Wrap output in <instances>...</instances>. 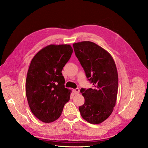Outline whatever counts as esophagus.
<instances>
[{
  "mask_svg": "<svg viewBox=\"0 0 148 148\" xmlns=\"http://www.w3.org/2000/svg\"><path fill=\"white\" fill-rule=\"evenodd\" d=\"M79 92H80V90H79V88H75V89H73V92H74V93H75V94L79 93Z\"/></svg>",
  "mask_w": 148,
  "mask_h": 148,
  "instance_id": "esophagus-1",
  "label": "esophagus"
}]
</instances>
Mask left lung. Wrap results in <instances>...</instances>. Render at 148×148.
<instances>
[{"label": "left lung", "mask_w": 148, "mask_h": 148, "mask_svg": "<svg viewBox=\"0 0 148 148\" xmlns=\"http://www.w3.org/2000/svg\"><path fill=\"white\" fill-rule=\"evenodd\" d=\"M75 56L83 67L93 88H81L85 103L79 109L82 118L92 124H99L109 117L116 105L118 74L110 53L90 41L73 44Z\"/></svg>", "instance_id": "obj_1"}]
</instances>
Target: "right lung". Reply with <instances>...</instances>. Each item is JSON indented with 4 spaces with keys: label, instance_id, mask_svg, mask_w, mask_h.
Wrapping results in <instances>:
<instances>
[{
    "label": "right lung",
    "instance_id": "1",
    "mask_svg": "<svg viewBox=\"0 0 148 148\" xmlns=\"http://www.w3.org/2000/svg\"><path fill=\"white\" fill-rule=\"evenodd\" d=\"M73 51L70 45L51 44L38 51L31 60L26 95L31 112L43 122L58 119L69 101L71 90L64 87L61 71Z\"/></svg>",
    "mask_w": 148,
    "mask_h": 148
}]
</instances>
